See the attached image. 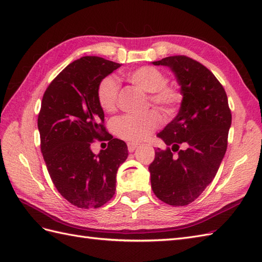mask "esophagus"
Here are the masks:
<instances>
[{
	"mask_svg": "<svg viewBox=\"0 0 262 262\" xmlns=\"http://www.w3.org/2000/svg\"><path fill=\"white\" fill-rule=\"evenodd\" d=\"M127 146H128V151L129 152H134L135 149L137 148V144H135V143H128L127 144Z\"/></svg>",
	"mask_w": 262,
	"mask_h": 262,
	"instance_id": "34e87169",
	"label": "esophagus"
}]
</instances>
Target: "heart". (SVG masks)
Instances as JSON below:
<instances>
[{"instance_id":"1","label":"heart","mask_w":262,"mask_h":262,"mask_svg":"<svg viewBox=\"0 0 262 262\" xmlns=\"http://www.w3.org/2000/svg\"><path fill=\"white\" fill-rule=\"evenodd\" d=\"M126 80L144 92H148V104L162 110L166 116L177 113L182 102L183 94L176 85L168 84L169 79L163 71L154 66H141L125 74ZM119 84L113 76H105L97 86V100L104 113H114L119 99ZM162 122L157 110H149L144 115H125L113 120L111 129L121 140L138 143L158 129Z\"/></svg>"}]
</instances>
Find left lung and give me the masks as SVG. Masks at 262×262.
<instances>
[{
  "label": "left lung",
  "instance_id": "1",
  "mask_svg": "<svg viewBox=\"0 0 262 262\" xmlns=\"http://www.w3.org/2000/svg\"><path fill=\"white\" fill-rule=\"evenodd\" d=\"M153 64L174 72L183 99L179 114L158 134L168 147L155 149L148 166L152 190L165 204L186 206L219 171L227 148L231 109L223 85L202 63L174 55Z\"/></svg>",
  "mask_w": 262,
  "mask_h": 262
}]
</instances>
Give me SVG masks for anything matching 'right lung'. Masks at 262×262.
<instances>
[{"mask_svg":"<svg viewBox=\"0 0 262 262\" xmlns=\"http://www.w3.org/2000/svg\"><path fill=\"white\" fill-rule=\"evenodd\" d=\"M120 64L98 56L72 62L46 89L38 115L40 149L58 192L79 208H98L114 197L116 174L128 157L124 141L105 130L97 86ZM107 140L96 156L92 143Z\"/></svg>","mask_w":262,"mask_h":262,"instance_id":"1","label":"right lung"}]
</instances>
